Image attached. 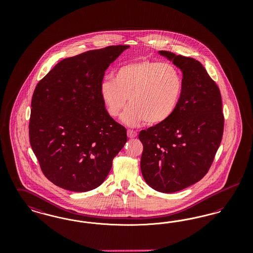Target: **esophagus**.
I'll list each match as a JSON object with an SVG mask.
<instances>
[{
    "label": "esophagus",
    "mask_w": 253,
    "mask_h": 253,
    "mask_svg": "<svg viewBox=\"0 0 253 253\" xmlns=\"http://www.w3.org/2000/svg\"><path fill=\"white\" fill-rule=\"evenodd\" d=\"M127 135H128L129 138H133V137H135L137 135V132L133 131V130H128L127 131Z\"/></svg>",
    "instance_id": "esophagus-1"
}]
</instances>
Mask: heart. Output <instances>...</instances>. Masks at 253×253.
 <instances>
[{"mask_svg": "<svg viewBox=\"0 0 253 253\" xmlns=\"http://www.w3.org/2000/svg\"><path fill=\"white\" fill-rule=\"evenodd\" d=\"M182 93L180 71L173 64L148 59L124 63L115 80L104 79L99 84L100 98L113 118L121 115L129 96L132 104L122 116L129 126L166 122L178 107Z\"/></svg>", "mask_w": 253, "mask_h": 253, "instance_id": "heart-1", "label": "heart"}]
</instances>
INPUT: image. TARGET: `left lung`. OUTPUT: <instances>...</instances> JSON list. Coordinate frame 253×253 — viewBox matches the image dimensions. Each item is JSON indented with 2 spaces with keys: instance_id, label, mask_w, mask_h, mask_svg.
Masks as SVG:
<instances>
[{
  "instance_id": "8db88e82",
  "label": "left lung",
  "mask_w": 253,
  "mask_h": 253,
  "mask_svg": "<svg viewBox=\"0 0 253 253\" xmlns=\"http://www.w3.org/2000/svg\"><path fill=\"white\" fill-rule=\"evenodd\" d=\"M183 73L179 105L168 121L142 130L140 168L146 183L160 193H175L201 180L211 168L224 131L222 98L198 60L169 52Z\"/></svg>"
}]
</instances>
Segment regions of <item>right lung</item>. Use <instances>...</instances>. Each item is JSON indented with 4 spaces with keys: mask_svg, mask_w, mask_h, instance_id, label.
<instances>
[{
    "mask_svg": "<svg viewBox=\"0 0 253 253\" xmlns=\"http://www.w3.org/2000/svg\"><path fill=\"white\" fill-rule=\"evenodd\" d=\"M128 45H111L60 60L31 100L29 141L45 177L72 192L97 188L127 142L99 96L109 65Z\"/></svg>",
    "mask_w": 253,
    "mask_h": 253,
    "instance_id": "1",
    "label": "right lung"
}]
</instances>
